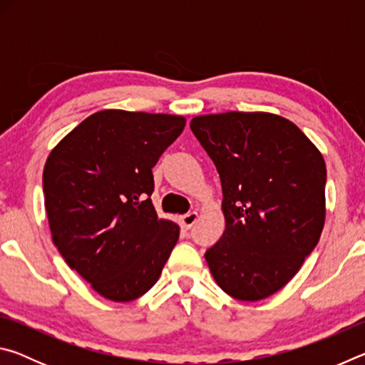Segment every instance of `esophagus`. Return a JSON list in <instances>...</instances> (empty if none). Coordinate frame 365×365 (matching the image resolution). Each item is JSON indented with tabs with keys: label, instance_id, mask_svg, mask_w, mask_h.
Segmentation results:
<instances>
[{
	"label": "esophagus",
	"instance_id": "esophagus-1",
	"mask_svg": "<svg viewBox=\"0 0 365 365\" xmlns=\"http://www.w3.org/2000/svg\"><path fill=\"white\" fill-rule=\"evenodd\" d=\"M180 225L183 227V228H191L193 227L195 224H196V220H197V212H190V214H185V215H182L180 219Z\"/></svg>",
	"mask_w": 365,
	"mask_h": 365
}]
</instances>
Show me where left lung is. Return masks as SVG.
<instances>
[{
	"mask_svg": "<svg viewBox=\"0 0 365 365\" xmlns=\"http://www.w3.org/2000/svg\"><path fill=\"white\" fill-rule=\"evenodd\" d=\"M222 183L225 230L206 251L217 285L259 301L298 274L325 224L322 153L292 120L270 113L196 115L190 123Z\"/></svg>",
	"mask_w": 365,
	"mask_h": 365,
	"instance_id": "left-lung-1",
	"label": "left lung"
}]
</instances>
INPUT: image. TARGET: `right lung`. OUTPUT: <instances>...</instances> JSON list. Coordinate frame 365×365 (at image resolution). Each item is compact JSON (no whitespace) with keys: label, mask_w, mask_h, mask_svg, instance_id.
I'll list each match as a JSON object with an SVG mask.
<instances>
[{"label":"right lung","mask_w":365,"mask_h":365,"mask_svg":"<svg viewBox=\"0 0 365 365\" xmlns=\"http://www.w3.org/2000/svg\"><path fill=\"white\" fill-rule=\"evenodd\" d=\"M183 115L104 109L53 148L43 191L53 243L103 298L128 302L158 282L180 227L158 217L153 168Z\"/></svg>","instance_id":"1"}]
</instances>
